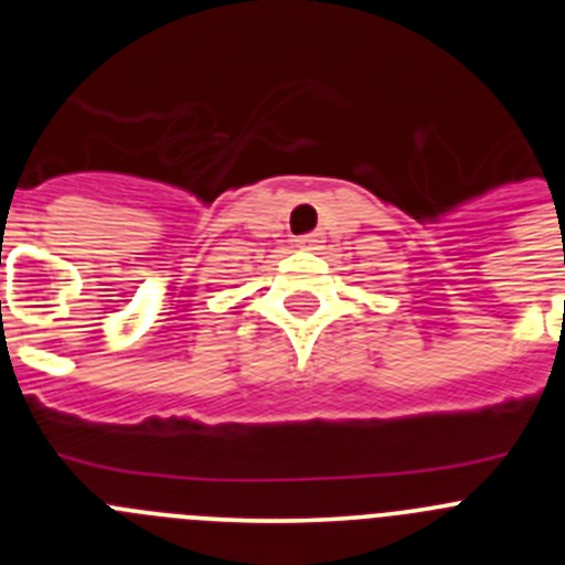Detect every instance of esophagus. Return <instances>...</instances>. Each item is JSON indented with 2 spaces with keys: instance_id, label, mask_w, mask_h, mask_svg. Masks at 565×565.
Returning <instances> with one entry per match:
<instances>
[{
  "instance_id": "1",
  "label": "esophagus",
  "mask_w": 565,
  "mask_h": 565,
  "mask_svg": "<svg viewBox=\"0 0 565 565\" xmlns=\"http://www.w3.org/2000/svg\"><path fill=\"white\" fill-rule=\"evenodd\" d=\"M299 248H319V243H322V232H308V234H299L297 239H294Z\"/></svg>"
}]
</instances>
